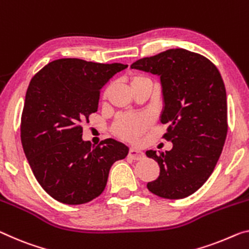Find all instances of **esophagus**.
<instances>
[{
	"label": "esophagus",
	"mask_w": 249,
	"mask_h": 249,
	"mask_svg": "<svg viewBox=\"0 0 249 249\" xmlns=\"http://www.w3.org/2000/svg\"><path fill=\"white\" fill-rule=\"evenodd\" d=\"M128 156L133 160H139L141 158H143V152L140 150H137V149H135V148H130Z\"/></svg>",
	"instance_id": "obj_1"
}]
</instances>
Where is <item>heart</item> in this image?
I'll use <instances>...</instances> for the list:
<instances>
[{
  "label": "heart",
  "mask_w": 249,
  "mask_h": 249,
  "mask_svg": "<svg viewBox=\"0 0 249 249\" xmlns=\"http://www.w3.org/2000/svg\"><path fill=\"white\" fill-rule=\"evenodd\" d=\"M128 85L131 88V90H135L137 88L144 85H152V80L150 76H148L140 72L132 71L129 72L125 76ZM109 92V88L103 92V98L107 97ZM149 127V120L143 116H120L117 118L111 128L112 133L116 137L124 141H137L140 136H142Z\"/></svg>",
  "instance_id": "obj_1"
}]
</instances>
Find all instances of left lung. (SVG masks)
<instances>
[{
    "label": "left lung",
    "mask_w": 249,
    "mask_h": 249,
    "mask_svg": "<svg viewBox=\"0 0 249 249\" xmlns=\"http://www.w3.org/2000/svg\"><path fill=\"white\" fill-rule=\"evenodd\" d=\"M131 68L160 75L164 99L163 139L170 151L146 154L158 162L160 175L147 188L166 199H181L207 181L226 140L227 97L212 61L185 49H170L143 58Z\"/></svg>",
    "instance_id": "obj_1"
}]
</instances>
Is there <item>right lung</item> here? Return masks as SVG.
I'll return each mask as SVG.
<instances>
[{
    "label": "right lung",
    "instance_id": "add662e5",
    "mask_svg": "<svg viewBox=\"0 0 249 249\" xmlns=\"http://www.w3.org/2000/svg\"><path fill=\"white\" fill-rule=\"evenodd\" d=\"M59 59L33 76L21 117L23 150L37 182L53 199L67 205L87 204L100 196L114 161L129 149L113 139L97 147L82 140L83 121L98 110L100 90L127 68Z\"/></svg>",
    "mask_w": 249,
    "mask_h": 249
}]
</instances>
